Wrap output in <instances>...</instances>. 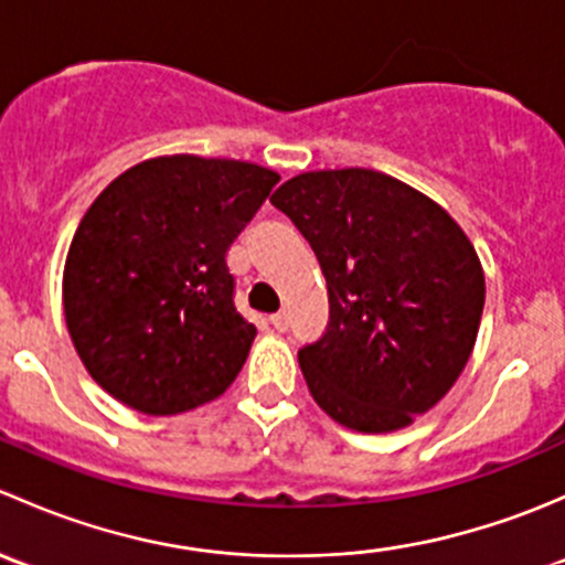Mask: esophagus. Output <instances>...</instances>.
Masks as SVG:
<instances>
[{"instance_id":"esophagus-1","label":"esophagus","mask_w":565,"mask_h":565,"mask_svg":"<svg viewBox=\"0 0 565 565\" xmlns=\"http://www.w3.org/2000/svg\"><path fill=\"white\" fill-rule=\"evenodd\" d=\"M270 324L278 330V333H284V330L289 328V315L287 311H278V315L270 317Z\"/></svg>"}]
</instances>
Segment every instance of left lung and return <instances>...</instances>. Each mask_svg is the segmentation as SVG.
I'll return each mask as SVG.
<instances>
[{
	"mask_svg": "<svg viewBox=\"0 0 565 565\" xmlns=\"http://www.w3.org/2000/svg\"><path fill=\"white\" fill-rule=\"evenodd\" d=\"M270 202L311 243L328 281V328L298 352L315 402L366 435L429 413L467 366L487 298L461 226L374 169L303 172Z\"/></svg>",
	"mask_w": 565,
	"mask_h": 565,
	"instance_id": "obj_1",
	"label": "left lung"
}]
</instances>
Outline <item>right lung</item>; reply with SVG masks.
I'll list each match as a JSON object with an SVG mask.
<instances>
[{
    "label": "right lung",
    "mask_w": 565,
    "mask_h": 565,
    "mask_svg": "<svg viewBox=\"0 0 565 565\" xmlns=\"http://www.w3.org/2000/svg\"><path fill=\"white\" fill-rule=\"evenodd\" d=\"M278 180L182 152L136 163L89 204L62 303L84 369L117 402L177 415L235 383L256 328L235 309L226 250Z\"/></svg>",
    "instance_id": "right-lung-1"
}]
</instances>
